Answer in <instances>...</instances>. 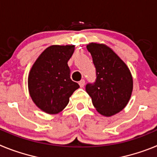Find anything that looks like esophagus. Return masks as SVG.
Listing matches in <instances>:
<instances>
[{"label": "esophagus", "mask_w": 157, "mask_h": 157, "mask_svg": "<svg viewBox=\"0 0 157 157\" xmlns=\"http://www.w3.org/2000/svg\"><path fill=\"white\" fill-rule=\"evenodd\" d=\"M78 84H79V86H80V87H81V88L84 87V86H85V80H83V79L81 80V81L78 82Z\"/></svg>", "instance_id": "1"}]
</instances>
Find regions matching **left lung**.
<instances>
[{
	"mask_svg": "<svg viewBox=\"0 0 157 157\" xmlns=\"http://www.w3.org/2000/svg\"><path fill=\"white\" fill-rule=\"evenodd\" d=\"M97 71L94 84L86 90L100 114L106 117L117 114L128 104L133 91L132 75L121 58L105 44L91 42L86 45Z\"/></svg>",
	"mask_w": 157,
	"mask_h": 157,
	"instance_id": "obj_1",
	"label": "left lung"
}]
</instances>
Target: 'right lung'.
I'll list each match as a JSON object with an SVG mask.
<instances>
[{
  "label": "right lung",
  "instance_id": "add662e5",
  "mask_svg": "<svg viewBox=\"0 0 157 157\" xmlns=\"http://www.w3.org/2000/svg\"><path fill=\"white\" fill-rule=\"evenodd\" d=\"M74 51V45H50L31 67L27 81L29 94L36 106L45 113L62 112L72 94L79 88L71 79L67 64Z\"/></svg>",
  "mask_w": 157,
  "mask_h": 157
}]
</instances>
